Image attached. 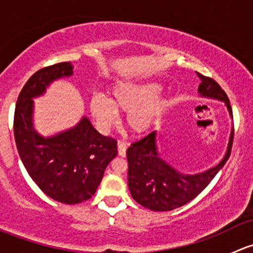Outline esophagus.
Listing matches in <instances>:
<instances>
[{
  "label": "esophagus",
  "mask_w": 253,
  "mask_h": 253,
  "mask_svg": "<svg viewBox=\"0 0 253 253\" xmlns=\"http://www.w3.org/2000/svg\"><path fill=\"white\" fill-rule=\"evenodd\" d=\"M126 150H127V143L120 141L117 143V152H119L120 157H126Z\"/></svg>",
  "instance_id": "esophagus-1"
}]
</instances>
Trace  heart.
I'll list each match as a JSON object with an SVG mask.
<instances>
[{
  "mask_svg": "<svg viewBox=\"0 0 253 253\" xmlns=\"http://www.w3.org/2000/svg\"><path fill=\"white\" fill-rule=\"evenodd\" d=\"M157 82H120L111 89V98L95 94L89 101V110L101 132H109L119 122L117 111L127 112V127L143 134L168 106V98L159 93Z\"/></svg>",
  "mask_w": 253,
  "mask_h": 253,
  "instance_id": "heart-1",
  "label": "heart"
}]
</instances>
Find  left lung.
<instances>
[{
  "label": "left lung",
  "instance_id": "obj_1",
  "mask_svg": "<svg viewBox=\"0 0 253 253\" xmlns=\"http://www.w3.org/2000/svg\"><path fill=\"white\" fill-rule=\"evenodd\" d=\"M201 79L198 93L203 98L223 101L233 119L230 101L225 91L214 79L197 73ZM234 128L229 138L225 155L216 167L198 174H182L165 162L158 152L157 131L141 141L132 143L127 149L128 188L137 203L155 211H168L182 207L201 192L218 174L229 159L233 145Z\"/></svg>",
  "mask_w": 253,
  "mask_h": 253
}]
</instances>
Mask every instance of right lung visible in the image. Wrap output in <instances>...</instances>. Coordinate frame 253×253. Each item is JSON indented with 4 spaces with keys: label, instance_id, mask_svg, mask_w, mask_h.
I'll list each match as a JSON object with an SVG mask.
<instances>
[{
    "label": "right lung",
    "instance_id": "add662e5",
    "mask_svg": "<svg viewBox=\"0 0 253 253\" xmlns=\"http://www.w3.org/2000/svg\"><path fill=\"white\" fill-rule=\"evenodd\" d=\"M72 75L71 62L35 72L18 96L13 125L18 153L28 174L45 195L66 205L89 200L117 155V142L99 133L86 116L72 128L50 137L34 128L33 99L42 95L53 81Z\"/></svg>",
    "mask_w": 253,
    "mask_h": 253
}]
</instances>
